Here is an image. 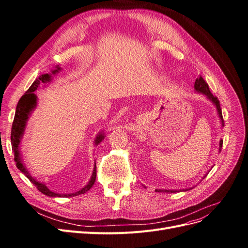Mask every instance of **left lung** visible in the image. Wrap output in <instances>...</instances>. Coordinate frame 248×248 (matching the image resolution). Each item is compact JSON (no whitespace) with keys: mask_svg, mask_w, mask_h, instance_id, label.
<instances>
[{"mask_svg":"<svg viewBox=\"0 0 248 248\" xmlns=\"http://www.w3.org/2000/svg\"><path fill=\"white\" fill-rule=\"evenodd\" d=\"M194 92L205 95L206 98H207L209 101H211V102L214 104V107H215V108H216V110H217V115H218V117H219L220 124H221V128H222V127L224 126V122H223V119H222V112H221V108H220L219 100L217 99V97L213 96V94H212L211 92H210L208 84H207V82L204 80V78H202L201 76H199V78L196 79V82H194ZM222 141H223V140L220 139V140H219V148H218L219 151H218V152L221 151ZM211 169H212V168H211ZM208 172H209V171H208ZM208 172H207V174H206L204 177H202V179H204V178L208 175ZM201 181H202V180H201ZM142 186H144V185H142ZM144 187L146 188V186H144ZM189 189H192L191 187H190V188H185V189H155V191H156V192H168V193H171V192L187 191V190H189Z\"/></svg>","mask_w":248,"mask_h":248,"instance_id":"8db88e82","label":"left lung"}]
</instances>
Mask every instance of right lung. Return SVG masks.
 Returning a JSON list of instances; mask_svg holds the SVG:
<instances>
[{"instance_id":"add662e5","label":"right lung","mask_w":248,"mask_h":248,"mask_svg":"<svg viewBox=\"0 0 248 248\" xmlns=\"http://www.w3.org/2000/svg\"><path fill=\"white\" fill-rule=\"evenodd\" d=\"M61 70H62L61 67L57 65L54 69L50 70L49 73L41 74L38 78H36V80L33 82L32 86L29 88V90L25 93V95H22V97L17 103L16 116H14L12 129H11V145H12V150L14 153V160L16 162L17 169L37 187V189L50 198H71V197L79 196V194H82V193H86L87 191H89L92 188V186L94 185L95 180H96V163L94 162L92 176L90 178L89 182L82 187V188L72 193H58L50 190L46 183L38 181V180L30 174V171L25 166L24 159H22L21 149H20L21 140L25 136L29 119L31 117L32 112L37 108V104H38V97H37L35 92L40 88L41 85L46 86V84L50 82L52 79V77L56 76V74L59 73ZM104 138H106V133H104V130L102 129L101 131L97 133L96 138L94 139V142H93L94 146L95 147L98 146L104 140Z\"/></svg>"}]
</instances>
